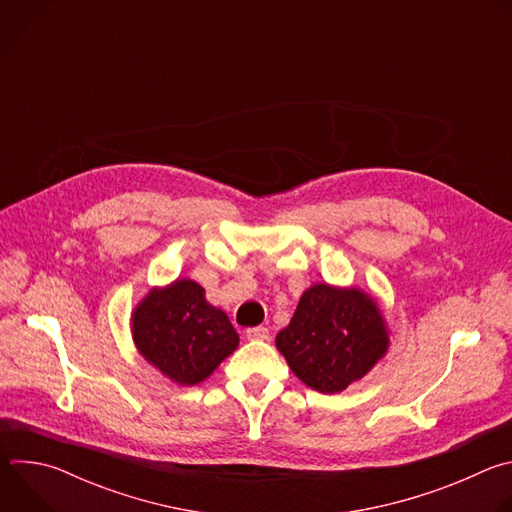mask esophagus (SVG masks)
Returning a JSON list of instances; mask_svg holds the SVG:
<instances>
[{
  "mask_svg": "<svg viewBox=\"0 0 512 512\" xmlns=\"http://www.w3.org/2000/svg\"><path fill=\"white\" fill-rule=\"evenodd\" d=\"M245 336H247L249 340H267V338H269V330L263 328V326H255V328H249V330L245 332Z\"/></svg>",
  "mask_w": 512,
  "mask_h": 512,
  "instance_id": "obj_1",
  "label": "esophagus"
}]
</instances>
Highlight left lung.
<instances>
[{
  "instance_id": "left-lung-1",
  "label": "left lung",
  "mask_w": 512,
  "mask_h": 512,
  "mask_svg": "<svg viewBox=\"0 0 512 512\" xmlns=\"http://www.w3.org/2000/svg\"><path fill=\"white\" fill-rule=\"evenodd\" d=\"M296 377L318 393H340L387 352L385 320L364 291L316 283L275 338Z\"/></svg>"
}]
</instances>
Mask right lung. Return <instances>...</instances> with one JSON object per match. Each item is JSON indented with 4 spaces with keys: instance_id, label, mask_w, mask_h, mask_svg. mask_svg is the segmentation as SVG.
Segmentation results:
<instances>
[{
    "instance_id": "obj_1",
    "label": "right lung",
    "mask_w": 512,
    "mask_h": 512,
    "mask_svg": "<svg viewBox=\"0 0 512 512\" xmlns=\"http://www.w3.org/2000/svg\"><path fill=\"white\" fill-rule=\"evenodd\" d=\"M131 330L145 360L180 385L204 381L239 346L227 314L192 279L152 289L135 308Z\"/></svg>"
}]
</instances>
